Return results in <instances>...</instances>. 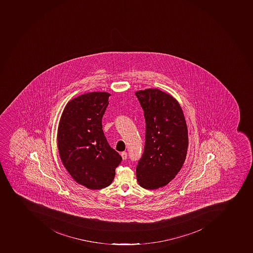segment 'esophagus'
Masks as SVG:
<instances>
[{
	"label": "esophagus",
	"instance_id": "esophagus-1",
	"mask_svg": "<svg viewBox=\"0 0 253 253\" xmlns=\"http://www.w3.org/2000/svg\"><path fill=\"white\" fill-rule=\"evenodd\" d=\"M122 158H123V160H126L127 159V153L126 152V151H124V152H122L121 154Z\"/></svg>",
	"mask_w": 253,
	"mask_h": 253
}]
</instances>
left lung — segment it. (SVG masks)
Here are the masks:
<instances>
[{"instance_id": "1", "label": "left lung", "mask_w": 253, "mask_h": 253, "mask_svg": "<svg viewBox=\"0 0 253 253\" xmlns=\"http://www.w3.org/2000/svg\"><path fill=\"white\" fill-rule=\"evenodd\" d=\"M144 112V151L136 168L137 180L145 189L170 183L184 164L188 134L184 115L176 100L157 89L136 92Z\"/></svg>"}]
</instances>
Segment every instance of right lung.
<instances>
[{
  "instance_id": "add662e5",
  "label": "right lung",
  "mask_w": 253,
  "mask_h": 253,
  "mask_svg": "<svg viewBox=\"0 0 253 253\" xmlns=\"http://www.w3.org/2000/svg\"><path fill=\"white\" fill-rule=\"evenodd\" d=\"M110 95L92 92L74 98L65 107L58 126L57 147L62 164L77 183L89 189L108 187L123 160L102 130Z\"/></svg>"
}]
</instances>
